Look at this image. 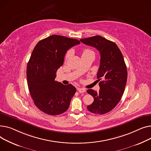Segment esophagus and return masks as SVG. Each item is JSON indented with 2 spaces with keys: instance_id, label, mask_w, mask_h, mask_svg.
I'll return each mask as SVG.
<instances>
[{
  "instance_id": "1",
  "label": "esophagus",
  "mask_w": 151,
  "mask_h": 151,
  "mask_svg": "<svg viewBox=\"0 0 151 151\" xmlns=\"http://www.w3.org/2000/svg\"><path fill=\"white\" fill-rule=\"evenodd\" d=\"M77 90L80 93H85L86 91L85 89H84V88H78Z\"/></svg>"
}]
</instances>
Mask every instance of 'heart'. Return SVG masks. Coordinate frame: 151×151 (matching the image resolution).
I'll list each match as a JSON object with an SVG mask.
<instances>
[{
  "mask_svg": "<svg viewBox=\"0 0 151 151\" xmlns=\"http://www.w3.org/2000/svg\"><path fill=\"white\" fill-rule=\"evenodd\" d=\"M92 52L91 50H90V49H84L83 50V52H82V54H87V53H89V52ZM69 55H70V52H67V54H66V58H68L69 57Z\"/></svg>",
  "mask_w": 151,
  "mask_h": 151,
  "instance_id": "heart-1",
  "label": "heart"
}]
</instances>
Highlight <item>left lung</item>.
<instances>
[{
	"label": "left lung",
	"instance_id": "obj_1",
	"mask_svg": "<svg viewBox=\"0 0 151 151\" xmlns=\"http://www.w3.org/2000/svg\"><path fill=\"white\" fill-rule=\"evenodd\" d=\"M86 45L95 47L101 55L97 74L100 90L98 93L89 89L86 92L94 97V102L87 106L92 113L104 114L113 110L120 101L127 78V68L121 50L113 41L97 35L80 40Z\"/></svg>",
	"mask_w": 151,
	"mask_h": 151
}]
</instances>
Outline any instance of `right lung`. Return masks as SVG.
<instances>
[{
    "label": "right lung",
    "instance_id": "1",
    "mask_svg": "<svg viewBox=\"0 0 151 151\" xmlns=\"http://www.w3.org/2000/svg\"><path fill=\"white\" fill-rule=\"evenodd\" d=\"M80 43L76 39L54 35L40 41L35 47L27 67V79L34 104L42 112L54 116L69 108L76 88L55 78L66 51Z\"/></svg>",
    "mask_w": 151,
    "mask_h": 151
}]
</instances>
